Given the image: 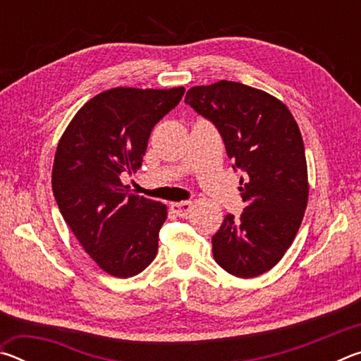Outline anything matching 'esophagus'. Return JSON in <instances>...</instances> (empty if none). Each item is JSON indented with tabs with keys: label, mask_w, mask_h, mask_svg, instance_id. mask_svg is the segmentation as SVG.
<instances>
[{
	"label": "esophagus",
	"mask_w": 361,
	"mask_h": 361,
	"mask_svg": "<svg viewBox=\"0 0 361 361\" xmlns=\"http://www.w3.org/2000/svg\"><path fill=\"white\" fill-rule=\"evenodd\" d=\"M191 207H192L191 200H183V202L172 204V207H170V209H172V212L175 213L176 216L185 218V216H188V213L191 212Z\"/></svg>",
	"instance_id": "obj_1"
}]
</instances>
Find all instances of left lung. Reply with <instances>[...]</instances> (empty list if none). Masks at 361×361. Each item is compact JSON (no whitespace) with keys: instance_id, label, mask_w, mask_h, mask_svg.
I'll use <instances>...</instances> for the list:
<instances>
[{"instance_id":"left-lung-1","label":"left lung","mask_w":361,"mask_h":361,"mask_svg":"<svg viewBox=\"0 0 361 361\" xmlns=\"http://www.w3.org/2000/svg\"><path fill=\"white\" fill-rule=\"evenodd\" d=\"M185 103L215 124L228 157L245 172L239 189L247 207L239 218L224 216L213 258L231 276L258 277L283 258L307 207L301 132L283 102L240 82L195 85Z\"/></svg>"}]
</instances>
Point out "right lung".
Here are the masks:
<instances>
[{
	"label": "right lung",
	"instance_id": "add662e5",
	"mask_svg": "<svg viewBox=\"0 0 361 361\" xmlns=\"http://www.w3.org/2000/svg\"><path fill=\"white\" fill-rule=\"evenodd\" d=\"M185 87H114L75 114L57 145L52 191L66 224L100 269L127 279L157 253L167 205L129 194L121 173L142 167L152 127Z\"/></svg>",
	"mask_w": 361,
	"mask_h": 361
}]
</instances>
